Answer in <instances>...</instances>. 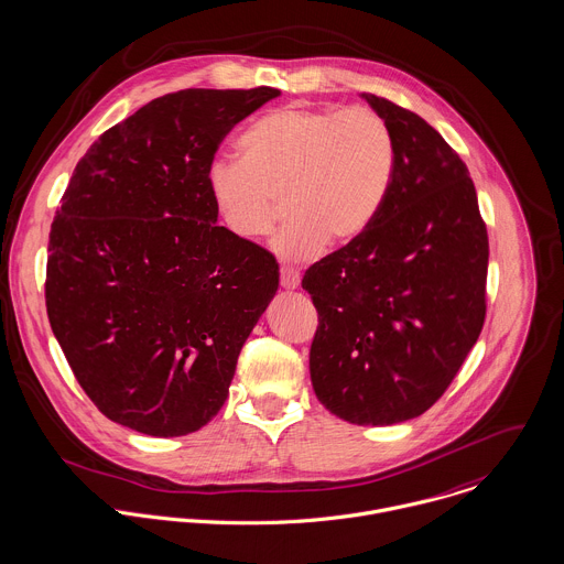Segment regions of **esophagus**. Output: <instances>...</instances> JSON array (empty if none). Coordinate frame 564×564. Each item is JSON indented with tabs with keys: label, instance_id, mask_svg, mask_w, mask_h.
<instances>
[{
	"label": "esophagus",
	"instance_id": "34e87169",
	"mask_svg": "<svg viewBox=\"0 0 564 564\" xmlns=\"http://www.w3.org/2000/svg\"><path fill=\"white\" fill-rule=\"evenodd\" d=\"M299 285H301L299 272H294L290 268H281V288L283 290H296Z\"/></svg>",
	"mask_w": 564,
	"mask_h": 564
}]
</instances>
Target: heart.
Wrapping results in <instances>:
<instances>
[{
	"label": "heart",
	"instance_id": "b5f03b06",
	"mask_svg": "<svg viewBox=\"0 0 564 564\" xmlns=\"http://www.w3.org/2000/svg\"><path fill=\"white\" fill-rule=\"evenodd\" d=\"M239 159H216L207 189L226 228L263 237L288 216L272 241L283 263L314 259L325 243L344 246L377 220L397 165L388 121L370 109H276L237 139Z\"/></svg>",
	"mask_w": 564,
	"mask_h": 564
}]
</instances>
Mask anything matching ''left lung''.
<instances>
[{
  "instance_id": "left-lung-1",
  "label": "left lung",
  "mask_w": 564,
  "mask_h": 564,
  "mask_svg": "<svg viewBox=\"0 0 564 564\" xmlns=\"http://www.w3.org/2000/svg\"><path fill=\"white\" fill-rule=\"evenodd\" d=\"M394 137L388 198L366 232L303 276L318 310L310 372L352 425H394L449 388L486 316L488 235L462 159L423 117L361 94Z\"/></svg>"
}]
</instances>
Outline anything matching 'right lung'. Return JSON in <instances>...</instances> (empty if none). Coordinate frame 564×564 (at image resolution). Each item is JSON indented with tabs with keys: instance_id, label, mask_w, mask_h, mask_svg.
I'll return each mask as SVG.
<instances>
[{
	"instance_id": "obj_1",
	"label": "right lung",
	"mask_w": 564,
	"mask_h": 564,
	"mask_svg": "<svg viewBox=\"0 0 564 564\" xmlns=\"http://www.w3.org/2000/svg\"><path fill=\"white\" fill-rule=\"evenodd\" d=\"M279 89H185L109 128L50 230L45 305L78 383L128 430L174 438L225 405L279 288L274 257L218 226L207 170Z\"/></svg>"
}]
</instances>
